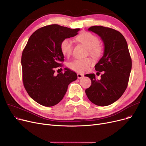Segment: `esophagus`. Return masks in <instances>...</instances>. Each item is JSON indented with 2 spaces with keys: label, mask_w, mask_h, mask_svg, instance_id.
Instances as JSON below:
<instances>
[{
  "label": "esophagus",
  "mask_w": 146,
  "mask_h": 146,
  "mask_svg": "<svg viewBox=\"0 0 146 146\" xmlns=\"http://www.w3.org/2000/svg\"><path fill=\"white\" fill-rule=\"evenodd\" d=\"M77 75H78V79H81V78L84 77V75L82 74H80V73H78Z\"/></svg>",
  "instance_id": "34e87169"
}]
</instances>
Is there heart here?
Segmentation results:
<instances>
[{
    "mask_svg": "<svg viewBox=\"0 0 146 146\" xmlns=\"http://www.w3.org/2000/svg\"><path fill=\"white\" fill-rule=\"evenodd\" d=\"M76 40L85 45L88 48V54L94 58L100 57L103 52V47L99 43V38L90 33L83 32L76 37ZM72 41L66 38L60 44V49L64 55L70 57L73 51ZM94 64V60L90 57L77 59L68 64V67L72 70L78 73H84L89 70V67Z\"/></svg>",
    "mask_w": 146,
    "mask_h": 146,
    "instance_id": "obj_1",
    "label": "heart"
}]
</instances>
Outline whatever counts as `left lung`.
<instances>
[{
  "label": "left lung",
  "instance_id": "obj_1",
  "mask_svg": "<svg viewBox=\"0 0 146 146\" xmlns=\"http://www.w3.org/2000/svg\"><path fill=\"white\" fill-rule=\"evenodd\" d=\"M91 31L100 36L104 43L102 57L95 66L98 73L103 72L101 80L94 74H87L91 86L85 90L89 100L105 106L117 101L126 90L132 67V60L124 36L118 31L102 26L90 27Z\"/></svg>",
  "mask_w": 146,
  "mask_h": 146
}]
</instances>
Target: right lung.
I'll list each match as a JSON object with an SVG mask.
<instances>
[{"label":"right lung","mask_w":146,"mask_h":146,"mask_svg":"<svg viewBox=\"0 0 146 146\" xmlns=\"http://www.w3.org/2000/svg\"><path fill=\"white\" fill-rule=\"evenodd\" d=\"M79 30L52 24L38 29L29 37L22 54V80L29 96L39 104L57 105L62 100L68 85L77 79L76 73L67 68L64 73H54L64 61L61 41L74 36Z\"/></svg>","instance_id":"obj_1"}]
</instances>
